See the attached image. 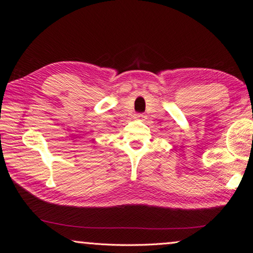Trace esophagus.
I'll return each mask as SVG.
<instances>
[{
	"label": "esophagus",
	"mask_w": 253,
	"mask_h": 253,
	"mask_svg": "<svg viewBox=\"0 0 253 253\" xmlns=\"http://www.w3.org/2000/svg\"><path fill=\"white\" fill-rule=\"evenodd\" d=\"M146 116L144 114H135L134 115V119H136V121H145Z\"/></svg>",
	"instance_id": "34e87169"
}]
</instances>
